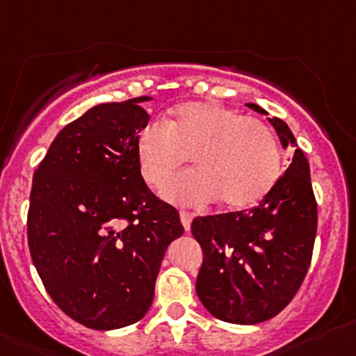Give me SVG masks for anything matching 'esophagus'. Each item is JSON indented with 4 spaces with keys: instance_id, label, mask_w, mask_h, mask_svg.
<instances>
[{
    "instance_id": "34e87169",
    "label": "esophagus",
    "mask_w": 356,
    "mask_h": 356,
    "mask_svg": "<svg viewBox=\"0 0 356 356\" xmlns=\"http://www.w3.org/2000/svg\"><path fill=\"white\" fill-rule=\"evenodd\" d=\"M180 218H181V224H184L185 231L191 229V224H192V213H188V211H180Z\"/></svg>"
}]
</instances>
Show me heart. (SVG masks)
Masks as SVG:
<instances>
[{
	"instance_id": "heart-1",
	"label": "heart",
	"mask_w": 356,
	"mask_h": 356,
	"mask_svg": "<svg viewBox=\"0 0 356 356\" xmlns=\"http://www.w3.org/2000/svg\"><path fill=\"white\" fill-rule=\"evenodd\" d=\"M191 155L195 169L167 180ZM143 180L165 200L185 207L218 201L227 211L256 207L282 172V155L272 130L256 118L217 102H185L164 125L146 123L136 139Z\"/></svg>"
}]
</instances>
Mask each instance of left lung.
I'll return each mask as SVG.
<instances>
[{
	"instance_id": "left-lung-1",
	"label": "left lung",
	"mask_w": 356,
	"mask_h": 356,
	"mask_svg": "<svg viewBox=\"0 0 356 356\" xmlns=\"http://www.w3.org/2000/svg\"><path fill=\"white\" fill-rule=\"evenodd\" d=\"M252 111L268 114L257 104ZM284 148L295 136L279 118H268ZM318 229V204L304 152L293 161L265 200L250 210L192 220L203 249L195 280L201 304L215 318L256 325L279 314L307 275Z\"/></svg>"
}]
</instances>
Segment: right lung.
<instances>
[{"mask_svg":"<svg viewBox=\"0 0 356 356\" xmlns=\"http://www.w3.org/2000/svg\"><path fill=\"white\" fill-rule=\"evenodd\" d=\"M138 97L68 123L33 175L31 259L54 304L93 330L139 321L155 295L180 215L143 180L136 139L149 116Z\"/></svg>","mask_w":356,"mask_h":356,"instance_id":"1","label":"right lung"}]
</instances>
